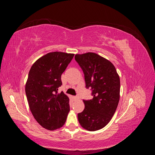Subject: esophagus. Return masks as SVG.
Wrapping results in <instances>:
<instances>
[{
  "label": "esophagus",
  "instance_id": "esophagus-1",
  "mask_svg": "<svg viewBox=\"0 0 155 155\" xmlns=\"http://www.w3.org/2000/svg\"><path fill=\"white\" fill-rule=\"evenodd\" d=\"M74 100H76V101H78V100H79V96H74Z\"/></svg>",
  "mask_w": 155,
  "mask_h": 155
}]
</instances>
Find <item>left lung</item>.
Here are the masks:
<instances>
[{
    "label": "left lung",
    "mask_w": 155,
    "mask_h": 155,
    "mask_svg": "<svg viewBox=\"0 0 155 155\" xmlns=\"http://www.w3.org/2000/svg\"><path fill=\"white\" fill-rule=\"evenodd\" d=\"M76 59L85 75L86 87L91 88L93 98L83 100L85 109L78 114L85 129L95 131L104 128L112 119L120 100V80L110 61L92 52L76 54Z\"/></svg>",
    "instance_id": "left-lung-1"
}]
</instances>
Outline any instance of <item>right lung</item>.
<instances>
[{
    "label": "right lung",
    "instance_id": "right-lung-1",
    "mask_svg": "<svg viewBox=\"0 0 155 155\" xmlns=\"http://www.w3.org/2000/svg\"><path fill=\"white\" fill-rule=\"evenodd\" d=\"M74 54L53 51L39 58L28 74L25 92L30 109L35 120L50 130L64 125L70 111L69 98L61 92V74L74 58Z\"/></svg>",
    "mask_w": 155,
    "mask_h": 155
}]
</instances>
